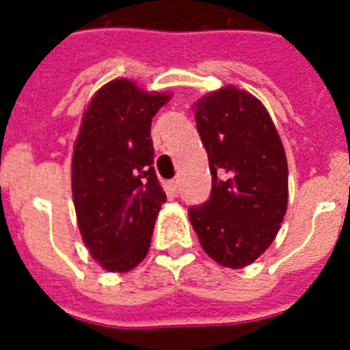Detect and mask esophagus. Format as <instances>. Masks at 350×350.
I'll list each match as a JSON object with an SVG mask.
<instances>
[{"label": "esophagus", "instance_id": "1", "mask_svg": "<svg viewBox=\"0 0 350 350\" xmlns=\"http://www.w3.org/2000/svg\"><path fill=\"white\" fill-rule=\"evenodd\" d=\"M168 191L172 194H177L178 193V178H172V180L168 182Z\"/></svg>", "mask_w": 350, "mask_h": 350}]
</instances>
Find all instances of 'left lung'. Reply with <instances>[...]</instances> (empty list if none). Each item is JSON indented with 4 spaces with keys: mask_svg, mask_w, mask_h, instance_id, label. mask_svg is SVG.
I'll return each mask as SVG.
<instances>
[{
    "mask_svg": "<svg viewBox=\"0 0 350 350\" xmlns=\"http://www.w3.org/2000/svg\"><path fill=\"white\" fill-rule=\"evenodd\" d=\"M194 107L212 193L191 206V224L213 261L243 268L270 247L286 215V152L270 113L249 92L230 85Z\"/></svg>",
    "mask_w": 350,
    "mask_h": 350,
    "instance_id": "left-lung-1",
    "label": "left lung"
}]
</instances>
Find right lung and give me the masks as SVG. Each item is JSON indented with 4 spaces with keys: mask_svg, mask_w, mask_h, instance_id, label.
Masks as SVG:
<instances>
[{
    "mask_svg": "<svg viewBox=\"0 0 350 350\" xmlns=\"http://www.w3.org/2000/svg\"><path fill=\"white\" fill-rule=\"evenodd\" d=\"M168 94L112 80L89 103L71 161L80 234L108 271H128L147 256L166 194L154 170L152 117Z\"/></svg>",
    "mask_w": 350,
    "mask_h": 350,
    "instance_id": "add662e5",
    "label": "right lung"
}]
</instances>
